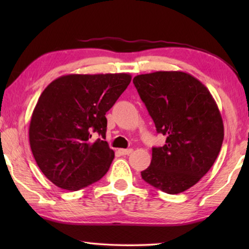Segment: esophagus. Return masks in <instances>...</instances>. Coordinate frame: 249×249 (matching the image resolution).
I'll return each instance as SVG.
<instances>
[{
	"instance_id": "esophagus-1",
	"label": "esophagus",
	"mask_w": 249,
	"mask_h": 249,
	"mask_svg": "<svg viewBox=\"0 0 249 249\" xmlns=\"http://www.w3.org/2000/svg\"><path fill=\"white\" fill-rule=\"evenodd\" d=\"M132 151H133V149H130V148L129 149H119V153L122 156H127L132 153Z\"/></svg>"
}]
</instances>
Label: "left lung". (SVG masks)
I'll return each mask as SVG.
<instances>
[{
	"instance_id": "1",
	"label": "left lung",
	"mask_w": 249,
	"mask_h": 249,
	"mask_svg": "<svg viewBox=\"0 0 249 249\" xmlns=\"http://www.w3.org/2000/svg\"><path fill=\"white\" fill-rule=\"evenodd\" d=\"M157 133L166 144L154 147L142 178L169 195L195 185L220 153L224 126L216 102L203 83L182 71H157L133 79Z\"/></svg>"
}]
</instances>
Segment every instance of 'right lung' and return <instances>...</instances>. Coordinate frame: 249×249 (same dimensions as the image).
<instances>
[{"label":"right lung","mask_w":249,"mask_h":249,"mask_svg":"<svg viewBox=\"0 0 249 249\" xmlns=\"http://www.w3.org/2000/svg\"><path fill=\"white\" fill-rule=\"evenodd\" d=\"M132 80L128 73L67 74L40 94L29 124V144L53 184L77 191L99 181L114 159L105 138V114Z\"/></svg>","instance_id":"add662e5"}]
</instances>
